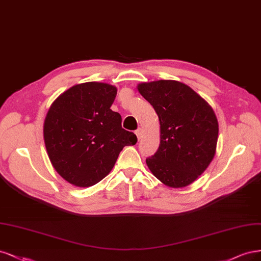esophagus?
Masks as SVG:
<instances>
[{"instance_id":"obj_1","label":"esophagus","mask_w":261,"mask_h":261,"mask_svg":"<svg viewBox=\"0 0 261 261\" xmlns=\"http://www.w3.org/2000/svg\"><path fill=\"white\" fill-rule=\"evenodd\" d=\"M142 133H143V130H142L141 128H139V129L136 131V134H137V137H138L139 140L142 138Z\"/></svg>"}]
</instances>
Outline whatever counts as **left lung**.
<instances>
[{
  "label": "left lung",
  "instance_id": "1",
  "mask_svg": "<svg viewBox=\"0 0 261 261\" xmlns=\"http://www.w3.org/2000/svg\"><path fill=\"white\" fill-rule=\"evenodd\" d=\"M161 123V144L148 158L149 170L166 186L184 188L212 163L218 141L214 109L182 82L158 80L138 86Z\"/></svg>",
  "mask_w": 261,
  "mask_h": 261
}]
</instances>
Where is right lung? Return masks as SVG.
Segmentation results:
<instances>
[{
	"instance_id": "obj_1",
	"label": "right lung",
	"mask_w": 261,
	"mask_h": 261,
	"mask_svg": "<svg viewBox=\"0 0 261 261\" xmlns=\"http://www.w3.org/2000/svg\"><path fill=\"white\" fill-rule=\"evenodd\" d=\"M116 95L114 86L86 82L64 92L48 109L43 127L48 158L75 187H92L104 179L122 148L138 141L111 109Z\"/></svg>"
}]
</instances>
